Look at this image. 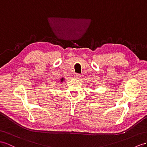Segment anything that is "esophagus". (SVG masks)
<instances>
[{"instance_id":"esophagus-1","label":"esophagus","mask_w":147,"mask_h":147,"mask_svg":"<svg viewBox=\"0 0 147 147\" xmlns=\"http://www.w3.org/2000/svg\"><path fill=\"white\" fill-rule=\"evenodd\" d=\"M75 77L79 80V79H80L81 78V75L80 74H75Z\"/></svg>"}]
</instances>
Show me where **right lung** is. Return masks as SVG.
<instances>
[{
  "label": "right lung",
  "instance_id": "1",
  "mask_svg": "<svg viewBox=\"0 0 147 147\" xmlns=\"http://www.w3.org/2000/svg\"><path fill=\"white\" fill-rule=\"evenodd\" d=\"M65 78H62L61 79V80H60V81H61V82H63L64 81H65Z\"/></svg>",
  "mask_w": 147,
  "mask_h": 147
}]
</instances>
